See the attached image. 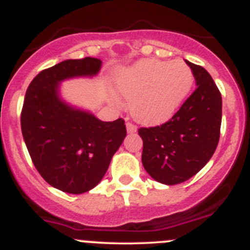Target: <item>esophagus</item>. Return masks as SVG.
Instances as JSON below:
<instances>
[{"mask_svg": "<svg viewBox=\"0 0 250 250\" xmlns=\"http://www.w3.org/2000/svg\"><path fill=\"white\" fill-rule=\"evenodd\" d=\"M127 132L128 133H135L137 132V125H133V123L128 122L127 123Z\"/></svg>", "mask_w": 250, "mask_h": 250, "instance_id": "obj_1", "label": "esophagus"}]
</instances>
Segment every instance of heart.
<instances>
[{"label":"heart","mask_w":250,"mask_h":250,"mask_svg":"<svg viewBox=\"0 0 250 250\" xmlns=\"http://www.w3.org/2000/svg\"><path fill=\"white\" fill-rule=\"evenodd\" d=\"M194 74L181 60H144L121 72L116 86L129 101L132 117L143 125H159L176 113L189 95Z\"/></svg>","instance_id":"1"}]
</instances>
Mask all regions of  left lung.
Listing matches in <instances>:
<instances>
[{"instance_id":"8db88e82","label":"left lung","mask_w":250,"mask_h":250,"mask_svg":"<svg viewBox=\"0 0 250 250\" xmlns=\"http://www.w3.org/2000/svg\"><path fill=\"white\" fill-rule=\"evenodd\" d=\"M186 62L197 89L164 125L138 130L143 139V166L155 181L167 186L197 174L211 159L220 139L221 93L207 69Z\"/></svg>"}]
</instances>
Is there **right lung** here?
I'll use <instances>...</instances> for the list:
<instances>
[{
	"instance_id": "1",
	"label": "right lung",
	"mask_w": 250,
	"mask_h": 250,
	"mask_svg": "<svg viewBox=\"0 0 250 250\" xmlns=\"http://www.w3.org/2000/svg\"><path fill=\"white\" fill-rule=\"evenodd\" d=\"M99 58L67 60L41 71L26 89L21 125L34 166L50 186L71 194L93 189L127 135L125 120L103 122L67 105L58 84L100 71Z\"/></svg>"
}]
</instances>
